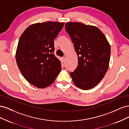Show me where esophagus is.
<instances>
[{"label":"esophagus","instance_id":"34e87169","mask_svg":"<svg viewBox=\"0 0 129 129\" xmlns=\"http://www.w3.org/2000/svg\"><path fill=\"white\" fill-rule=\"evenodd\" d=\"M62 60H63V61H65V59H66V57H65V56L62 57Z\"/></svg>","mask_w":129,"mask_h":129}]
</instances>
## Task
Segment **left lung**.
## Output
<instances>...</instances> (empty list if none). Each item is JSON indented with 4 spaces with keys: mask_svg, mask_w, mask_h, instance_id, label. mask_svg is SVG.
<instances>
[{
    "mask_svg": "<svg viewBox=\"0 0 129 129\" xmlns=\"http://www.w3.org/2000/svg\"><path fill=\"white\" fill-rule=\"evenodd\" d=\"M65 29L78 56V65L70 75L75 85L90 89L103 79L108 71L111 48L104 34L97 27L81 22H67Z\"/></svg>",
    "mask_w": 129,
    "mask_h": 129,
    "instance_id": "obj_1",
    "label": "left lung"
}]
</instances>
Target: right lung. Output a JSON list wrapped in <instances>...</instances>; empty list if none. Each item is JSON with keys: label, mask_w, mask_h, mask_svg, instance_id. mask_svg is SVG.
Returning a JSON list of instances; mask_svg holds the SVG:
<instances>
[{"label": "right lung", "mask_w": 129, "mask_h": 129, "mask_svg": "<svg viewBox=\"0 0 129 129\" xmlns=\"http://www.w3.org/2000/svg\"><path fill=\"white\" fill-rule=\"evenodd\" d=\"M64 22L47 21L30 25L19 39L15 53L18 68L29 83L39 88L51 85L61 71L54 54V40Z\"/></svg>", "instance_id": "add662e5"}]
</instances>
